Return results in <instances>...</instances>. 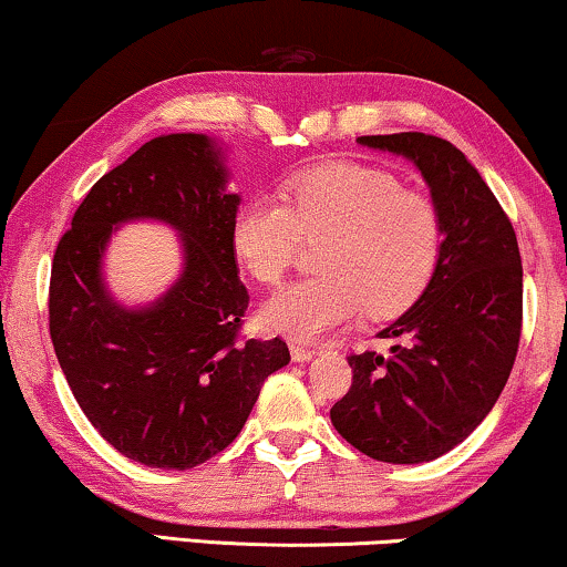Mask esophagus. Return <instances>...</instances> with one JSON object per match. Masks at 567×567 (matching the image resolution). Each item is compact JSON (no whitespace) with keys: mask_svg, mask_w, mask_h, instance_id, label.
I'll return each mask as SVG.
<instances>
[{"mask_svg":"<svg viewBox=\"0 0 567 567\" xmlns=\"http://www.w3.org/2000/svg\"><path fill=\"white\" fill-rule=\"evenodd\" d=\"M317 355V348H309V346H301V343H291V359L305 363V361H312Z\"/></svg>","mask_w":567,"mask_h":567,"instance_id":"34e87169","label":"esophagus"}]
</instances>
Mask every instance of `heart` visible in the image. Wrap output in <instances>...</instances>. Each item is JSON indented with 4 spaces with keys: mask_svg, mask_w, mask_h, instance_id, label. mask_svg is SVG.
Wrapping results in <instances>:
<instances>
[{
    "mask_svg": "<svg viewBox=\"0 0 567 567\" xmlns=\"http://www.w3.org/2000/svg\"><path fill=\"white\" fill-rule=\"evenodd\" d=\"M281 200H245L231 219V250L255 281L274 286L297 260L301 237L324 239L320 276L276 291L260 320L270 332L315 340L367 309L400 315L436 270L444 224L429 196L402 188L386 169L332 162L293 175Z\"/></svg>",
    "mask_w": 567,
    "mask_h": 567,
    "instance_id": "heart-1",
    "label": "heart"
}]
</instances>
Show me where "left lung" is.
<instances>
[{"label": "left lung", "mask_w": 567, "mask_h": 567, "mask_svg": "<svg viewBox=\"0 0 567 567\" xmlns=\"http://www.w3.org/2000/svg\"><path fill=\"white\" fill-rule=\"evenodd\" d=\"M359 144L421 169L444 243L421 299L379 332L390 353L348 355L353 382L330 421L371 460L431 462L483 423L508 382L522 338V255L498 198L446 138L405 131Z\"/></svg>", "instance_id": "1"}]
</instances>
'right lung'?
Listing matches in <instances>:
<instances>
[{
	"instance_id": "add662e5",
	"label": "right lung",
	"mask_w": 567,
	"mask_h": 567,
	"mask_svg": "<svg viewBox=\"0 0 567 567\" xmlns=\"http://www.w3.org/2000/svg\"><path fill=\"white\" fill-rule=\"evenodd\" d=\"M221 146L206 134L146 142L100 177L59 239L49 324L82 413L113 449L159 470H190L224 452L266 379L291 361L281 338L239 336L250 293L239 281ZM134 218L178 229L184 270L152 306L123 308L104 289L112 231Z\"/></svg>"
}]
</instances>
